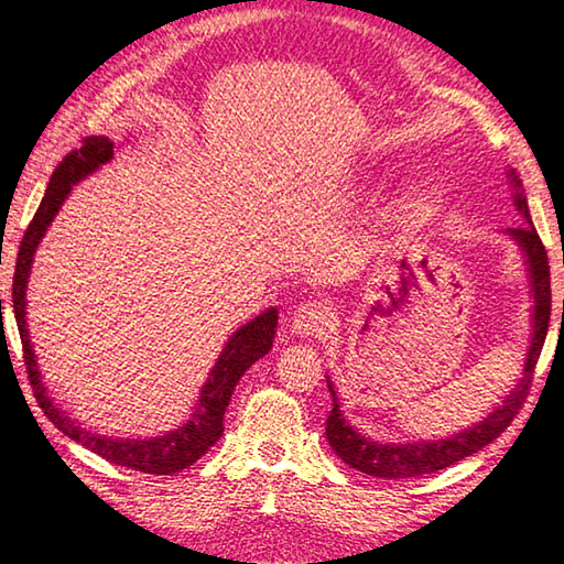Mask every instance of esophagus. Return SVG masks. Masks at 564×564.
<instances>
[{
  "mask_svg": "<svg viewBox=\"0 0 564 564\" xmlns=\"http://www.w3.org/2000/svg\"><path fill=\"white\" fill-rule=\"evenodd\" d=\"M333 323V311L328 303L321 301H305L301 303L289 316V330L295 338L318 336Z\"/></svg>",
  "mask_w": 564,
  "mask_h": 564,
  "instance_id": "1",
  "label": "esophagus"
}]
</instances>
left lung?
<instances>
[{"label": "left lung", "instance_id": "left-lung-1", "mask_svg": "<svg viewBox=\"0 0 564 564\" xmlns=\"http://www.w3.org/2000/svg\"><path fill=\"white\" fill-rule=\"evenodd\" d=\"M508 178L512 206L518 208L522 216V226L518 228H505L502 236H508L510 241L518 246L522 256L524 269H528V283H530V346L524 352V366L518 378V383L510 388V393L505 395L498 405H495L488 415H482L477 423L463 427L453 435L435 437V441H403V443H386L376 441L366 433H360L356 425L350 423L346 413L340 410L338 390L333 388L328 378V390L333 395V410L326 420V437L333 451L343 463L356 467V470L386 477V480H400V477H417V475H431L451 467L455 463L465 460L473 453L482 451L485 445L492 443L505 427L510 425V420L518 413L524 395L530 390L534 362L540 358V350L545 346L547 328H550V263L547 251L542 246L538 231H534L528 196H524L522 181L512 169L505 171Z\"/></svg>", "mask_w": 564, "mask_h": 564}]
</instances>
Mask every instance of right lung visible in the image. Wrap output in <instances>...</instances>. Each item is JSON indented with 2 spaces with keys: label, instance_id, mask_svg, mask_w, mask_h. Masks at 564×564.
<instances>
[{
  "label": "right lung",
  "instance_id": "add662e5",
  "mask_svg": "<svg viewBox=\"0 0 564 564\" xmlns=\"http://www.w3.org/2000/svg\"><path fill=\"white\" fill-rule=\"evenodd\" d=\"M111 159L113 141L109 137H89L84 139V144L79 149L72 151V154L56 166L42 204L36 208L30 228H26L22 246H19L12 283V311L17 318L19 336H22L26 373H30L36 403L44 410V415L50 417L66 437L82 443L84 447H89L91 453L107 457L111 463L149 475H171L194 465L208 447L221 441L224 413L228 403H231L236 383L256 360L263 358L265 352L273 348L275 326H279V308L271 305V308L261 311L259 316L243 323L241 328H236L231 336H228L221 356L216 358L212 373H208L206 383L198 390L194 410H191V415L184 423H178L174 431L151 437L99 435L91 433L89 427H84L79 420H74L59 403H54V398L46 393V386L40 373V362H36L30 340V326H26V283H30L36 248H40L44 234L50 231V226L54 221V216L59 214L62 204L69 198L72 188L79 184V181L91 176L99 166L109 164Z\"/></svg>",
  "mask_w": 564,
  "mask_h": 564
}]
</instances>
